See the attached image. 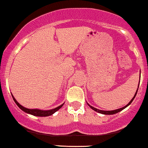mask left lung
Returning a JSON list of instances; mask_svg holds the SVG:
<instances>
[{"instance_id": "obj_1", "label": "left lung", "mask_w": 148, "mask_h": 148, "mask_svg": "<svg viewBox=\"0 0 148 148\" xmlns=\"http://www.w3.org/2000/svg\"><path fill=\"white\" fill-rule=\"evenodd\" d=\"M138 88H139V86H138ZM137 91H138V88H137V90H136V93H135V94H134V96L133 97V98H132V99H131V101L130 102H129V104H127V105H126V106H124V107H123V108H120V109H117V110H108V111H106V110H99V109H97V108H94V107H92V106H91V105H88V106L90 107V108H91V109L92 110H94V111H96V112H99V113H101V114H104V115H112V114H115V113H117V112H120V111H121V110H123V109H124V108H126V107H128L129 106V105H130L131 103H132V101L134 100V99L135 98V97H136V93H137Z\"/></svg>"}]
</instances>
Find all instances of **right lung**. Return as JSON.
I'll return each mask as SVG.
<instances>
[{"instance_id": "add662e5", "label": "right lung", "mask_w": 148, "mask_h": 148, "mask_svg": "<svg viewBox=\"0 0 148 148\" xmlns=\"http://www.w3.org/2000/svg\"><path fill=\"white\" fill-rule=\"evenodd\" d=\"M12 97H13L14 101L15 103L16 104V105H17V106L22 110H23L24 112H27V113L31 114V115H36V116H40V117H45V116H49V115H51L52 114H54V112H57L59 109H60V108L63 106V105H64V103H63L62 105H60V106L57 107V108H54V109L49 110H38V109H28V108H25V107L22 106V105H21L20 104H19V102L15 99V98L14 97L13 95H12Z\"/></svg>"}]
</instances>
